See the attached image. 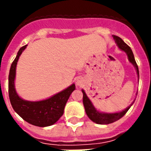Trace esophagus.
<instances>
[{"label": "esophagus", "instance_id": "esophagus-1", "mask_svg": "<svg viewBox=\"0 0 151 151\" xmlns=\"http://www.w3.org/2000/svg\"><path fill=\"white\" fill-rule=\"evenodd\" d=\"M76 84H77L78 85H81V79H78V80H77V82H76Z\"/></svg>", "mask_w": 151, "mask_h": 151}]
</instances>
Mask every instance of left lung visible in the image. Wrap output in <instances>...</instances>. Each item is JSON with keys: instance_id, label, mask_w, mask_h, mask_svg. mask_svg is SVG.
<instances>
[{"instance_id": "1", "label": "left lung", "mask_w": 151, "mask_h": 151, "mask_svg": "<svg viewBox=\"0 0 151 151\" xmlns=\"http://www.w3.org/2000/svg\"><path fill=\"white\" fill-rule=\"evenodd\" d=\"M113 37L114 39L115 43L117 44V47L119 48L122 51L126 53L129 61L134 66L135 69H136V73H137V76H138V79L139 78V68L134 58L133 52L132 51L131 48L129 47L128 45L124 43V41L122 38H120L119 37L115 36L113 35ZM83 93V104L85 106V112L86 114L88 115V117H89L90 120H92V122L96 123L99 124H107L113 123V122H116L117 120H119L120 118H122L127 111L129 110V108L131 107V106L134 103V101L132 103L130 106H129L126 109H124V110H122L121 112H117V113H104V112H100L98 110H96V108L95 107L89 98L87 96V95L85 93L84 90H81Z\"/></svg>"}]
</instances>
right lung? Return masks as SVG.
Wrapping results in <instances>:
<instances>
[{"instance_id": "add662e5", "label": "right lung", "mask_w": 151, "mask_h": 151, "mask_svg": "<svg viewBox=\"0 0 151 151\" xmlns=\"http://www.w3.org/2000/svg\"><path fill=\"white\" fill-rule=\"evenodd\" d=\"M27 46H23L19 50L9 71L8 95L11 104L15 112L29 124L38 127L50 126L63 114L66 102L75 90V85L72 84L66 89L43 100L28 101L22 99L15 90V79L18 60Z\"/></svg>"}]
</instances>
